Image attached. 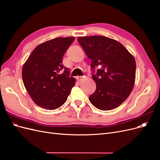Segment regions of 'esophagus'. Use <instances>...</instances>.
Listing matches in <instances>:
<instances>
[{
    "instance_id": "esophagus-1",
    "label": "esophagus",
    "mask_w": 160,
    "mask_h": 160,
    "mask_svg": "<svg viewBox=\"0 0 160 160\" xmlns=\"http://www.w3.org/2000/svg\"><path fill=\"white\" fill-rule=\"evenodd\" d=\"M83 79V77L82 76H79V77H77V81H79V82H81L82 81V80Z\"/></svg>"
}]
</instances>
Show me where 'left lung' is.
<instances>
[{"instance_id":"1","label":"left lung","mask_w":160,"mask_h":160,"mask_svg":"<svg viewBox=\"0 0 160 160\" xmlns=\"http://www.w3.org/2000/svg\"><path fill=\"white\" fill-rule=\"evenodd\" d=\"M77 41L91 59V69L98 68L92 76L96 90L89 97L90 102L103 111L118 108L133 88L136 69L133 56L122 43L107 37H78Z\"/></svg>"}]
</instances>
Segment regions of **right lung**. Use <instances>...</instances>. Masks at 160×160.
Segmentation results:
<instances>
[{
    "label": "right lung",
    "instance_id": "right-lung-1",
    "mask_svg": "<svg viewBox=\"0 0 160 160\" xmlns=\"http://www.w3.org/2000/svg\"><path fill=\"white\" fill-rule=\"evenodd\" d=\"M75 37H57L37 46L23 65L24 85L38 106L49 110L60 108L67 99L75 79L62 65L65 52Z\"/></svg>",
    "mask_w": 160,
    "mask_h": 160
}]
</instances>
